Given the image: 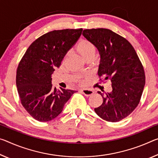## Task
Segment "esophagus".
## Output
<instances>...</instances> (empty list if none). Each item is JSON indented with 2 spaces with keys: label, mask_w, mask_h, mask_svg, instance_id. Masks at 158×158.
<instances>
[{
  "label": "esophagus",
  "mask_w": 158,
  "mask_h": 158,
  "mask_svg": "<svg viewBox=\"0 0 158 158\" xmlns=\"http://www.w3.org/2000/svg\"><path fill=\"white\" fill-rule=\"evenodd\" d=\"M81 91L86 96H89L94 94V91L90 89H81Z\"/></svg>",
  "instance_id": "esophagus-1"
}]
</instances>
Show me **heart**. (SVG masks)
Listing matches in <instances>:
<instances>
[{"instance_id": "1", "label": "heart", "mask_w": 158, "mask_h": 158, "mask_svg": "<svg viewBox=\"0 0 158 158\" xmlns=\"http://www.w3.org/2000/svg\"><path fill=\"white\" fill-rule=\"evenodd\" d=\"M77 50L79 52V53L81 55V56L84 59H86L87 57L94 56L96 49L91 41H88L86 39H81L77 44Z\"/></svg>"}]
</instances>
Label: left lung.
<instances>
[{
    "label": "left lung",
    "instance_id": "8db88e82",
    "mask_svg": "<svg viewBox=\"0 0 158 158\" xmlns=\"http://www.w3.org/2000/svg\"><path fill=\"white\" fill-rule=\"evenodd\" d=\"M83 36L101 55L100 81L110 80L112 90L103 95L101 106L94 109L102 119L116 122L124 119L139 105L146 81L143 67L132 45L120 35L103 28L84 29Z\"/></svg>",
    "mask_w": 158,
    "mask_h": 158
}]
</instances>
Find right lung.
<instances>
[{
    "instance_id": "1",
    "label": "right lung",
    "mask_w": 158,
    "mask_h": 158,
    "mask_svg": "<svg viewBox=\"0 0 158 158\" xmlns=\"http://www.w3.org/2000/svg\"><path fill=\"white\" fill-rule=\"evenodd\" d=\"M82 29L54 30L30 45L17 69L16 85L22 106L37 121L48 122L61 113L73 90L52 88V74L81 36Z\"/></svg>"
}]
</instances>
